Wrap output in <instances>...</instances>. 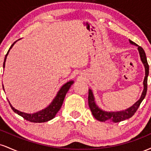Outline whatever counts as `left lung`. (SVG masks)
<instances>
[{
	"instance_id": "8db88e82",
	"label": "left lung",
	"mask_w": 151,
	"mask_h": 151,
	"mask_svg": "<svg viewBox=\"0 0 151 151\" xmlns=\"http://www.w3.org/2000/svg\"><path fill=\"white\" fill-rule=\"evenodd\" d=\"M129 42L131 44L134 45L138 46V50L139 52L140 57H141V60L142 62H143V65L145 67V76L144 78V81H143V91L142 92L141 96L138 101H137L136 103L129 109H126V110L121 111H105L101 109L96 104L95 102V99L93 96V92L91 89H89V96H88V104H89V106L91 111L92 113V115L93 117L96 119V120L102 121V122H105V121H110V122H114L118 123L120 121H124L126 119H129V118L132 117L134 114L136 113V111L138 110V107H139L140 104L144 99L145 95H146L147 92V87H148V76L149 74V66L147 62L146 55H145V51L143 50L141 47L137 45L136 43H135L133 41L130 40Z\"/></svg>"
}]
</instances>
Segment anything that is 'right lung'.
Masks as SVG:
<instances>
[{"mask_svg": "<svg viewBox=\"0 0 151 151\" xmlns=\"http://www.w3.org/2000/svg\"><path fill=\"white\" fill-rule=\"evenodd\" d=\"M20 40V39H19ZM17 41H15L13 43L10 47L8 50V52L6 55V57H5L4 62H3V67H5V62H6L7 55H8V52H9L10 50L13 47V46L14 45V44ZM74 83V81H70L68 82H67L66 84H64L63 86L60 88V89L59 90V91L57 93L56 96H55V99H53V101L51 102V104L48 106L47 107H46L45 109H42V110L36 112V113L34 114H26L24 113V112L20 111L15 109L14 107H13V106L10 104V106H11V109H13V111L17 114H18L19 116H22L23 119H25V120L30 121V122L33 123H42V122H47V121L51 120L55 118V116L58 112L59 111L60 108H61L62 104H63L64 99H65V97L66 96V93H67L68 90L70 89V86L72 85V84ZM3 88L4 89V87Z\"/></svg>", "mask_w": 151, "mask_h": 151, "instance_id": "obj_1", "label": "right lung"}]
</instances>
